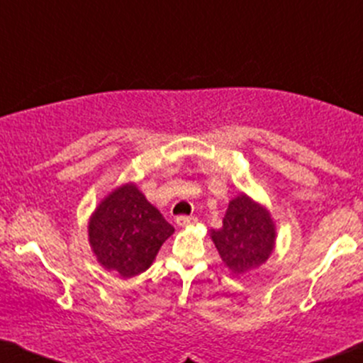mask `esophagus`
I'll list each match as a JSON object with an SVG mask.
<instances>
[{"instance_id":"1","label":"esophagus","mask_w":363,"mask_h":363,"mask_svg":"<svg viewBox=\"0 0 363 363\" xmlns=\"http://www.w3.org/2000/svg\"><path fill=\"white\" fill-rule=\"evenodd\" d=\"M176 223L179 227H187V225H193L196 223V218L194 216H187V215H181L176 218Z\"/></svg>"}]
</instances>
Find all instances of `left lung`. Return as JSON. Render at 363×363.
Here are the masks:
<instances>
[{"mask_svg":"<svg viewBox=\"0 0 363 363\" xmlns=\"http://www.w3.org/2000/svg\"><path fill=\"white\" fill-rule=\"evenodd\" d=\"M274 223L264 206L239 194L228 203L223 227L211 230V240L232 272L240 274L257 268L274 247Z\"/></svg>","mask_w":363,"mask_h":363,"instance_id":"obj_1","label":"left lung"}]
</instances>
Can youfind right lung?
Segmentation results:
<instances>
[{"label":"right lung","mask_w":363,"mask_h":363,"mask_svg":"<svg viewBox=\"0 0 363 363\" xmlns=\"http://www.w3.org/2000/svg\"><path fill=\"white\" fill-rule=\"evenodd\" d=\"M172 234V225L135 184L112 191L89 222V240L99 262L124 278L148 269Z\"/></svg>","instance_id":"obj_1"}]
</instances>
